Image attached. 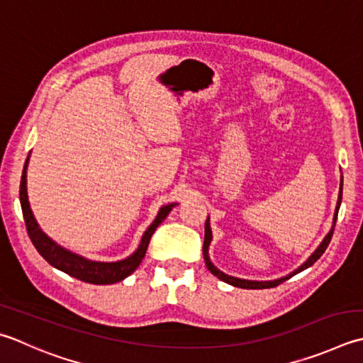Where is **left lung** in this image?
I'll return each instance as SVG.
<instances>
[{"instance_id":"1","label":"left lung","mask_w":363,"mask_h":363,"mask_svg":"<svg viewBox=\"0 0 363 363\" xmlns=\"http://www.w3.org/2000/svg\"><path fill=\"white\" fill-rule=\"evenodd\" d=\"M342 195H343V176H342V184H340V195H338V203H337V211H335V216H333V225H332V230L330 233L328 234V236L324 238V240L321 242V245H319L316 248V252L311 255V257L303 262V264L297 269V271H294L293 274H289L286 277H283V279H279V280H274V281H252V280H242V279H236V277H230L226 275L223 272H220L218 269L212 264L211 259H209V255H208V248H209V242L212 239V234H211V226H209V218L206 220V225H204V244H203V255H204V261H206V266H208L209 271L214 274L217 279H220L225 283H230V285L233 286H238V288H244V289H266V288H275L279 286L280 283H283L285 280L291 279V277L302 272L303 269H307L310 266H313L315 262L321 258V255L325 252V248H328V245L330 244V239L333 236V228H335V223H337V216H338V209H340V203H342Z\"/></svg>"}]
</instances>
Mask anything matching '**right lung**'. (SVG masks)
<instances>
[{
	"label": "right lung",
	"mask_w": 363,
	"mask_h": 363,
	"mask_svg": "<svg viewBox=\"0 0 363 363\" xmlns=\"http://www.w3.org/2000/svg\"><path fill=\"white\" fill-rule=\"evenodd\" d=\"M28 160H30V155H28V159L25 162L23 173H21L20 203H21V211H23L28 236H30L35 250L40 253V257L44 258L48 264H52L53 267L60 269V271L74 277V279H78L84 283H92V285H111V283H118L121 280H124L125 277H129L135 269L140 266L141 259L145 258L149 240H151V236L154 234L155 228H157L163 220L167 218L169 211L174 208V204L163 206V208L159 211L157 217H155V220L152 222V225L149 226L146 233L143 234V239H141L137 252L130 255L127 259L118 261V262H97V261L84 259L75 253L64 250L62 247L55 244L53 240L50 239L47 234L42 233V230L39 228V225L33 216V211L30 208V201H28V194H26Z\"/></svg>",
	"instance_id": "add662e5"
}]
</instances>
